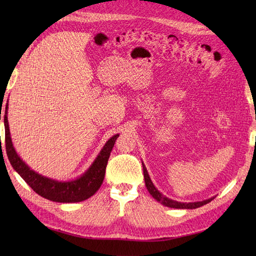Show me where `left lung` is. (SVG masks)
<instances>
[{
  "label": "left lung",
  "mask_w": 256,
  "mask_h": 256,
  "mask_svg": "<svg viewBox=\"0 0 256 256\" xmlns=\"http://www.w3.org/2000/svg\"><path fill=\"white\" fill-rule=\"evenodd\" d=\"M142 165H143L144 180H145L146 188H148V192L152 194V197L158 201V202H160L162 206H170V208H176V209H196V208H199V206H201L209 204L211 200L214 199V197H212V198L206 199L202 201H197V202H180V201H176V200L167 198L166 196H164L160 192H158V189L154 186V184L150 180V177L148 175V170H146V167H145L143 162H142Z\"/></svg>",
  "instance_id": "obj_1"
}]
</instances>
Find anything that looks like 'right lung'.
Masks as SVG:
<instances>
[{"label":"right lung","instance_id":"1","mask_svg":"<svg viewBox=\"0 0 256 256\" xmlns=\"http://www.w3.org/2000/svg\"><path fill=\"white\" fill-rule=\"evenodd\" d=\"M8 108L6 103L4 114V126H5V148L10 165L15 172L24 179L25 182L34 190L36 194L42 196V198L55 201V202L70 204L80 202L94 196L103 182L106 175V167L108 160L110 157L111 150L116 143L118 134L108 140V142L101 148L96 158L92 162L91 166L86 170L80 177L72 179V180L59 182L56 179L42 176L37 172L32 170L26 162L20 158L12 143L10 138V126L8 121ZM1 118V114H0Z\"/></svg>","mask_w":256,"mask_h":256}]
</instances>
